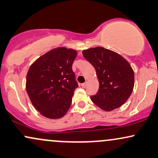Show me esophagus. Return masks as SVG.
<instances>
[{"label":"esophagus","instance_id":"1","mask_svg":"<svg viewBox=\"0 0 158 158\" xmlns=\"http://www.w3.org/2000/svg\"><path fill=\"white\" fill-rule=\"evenodd\" d=\"M86 85H87V83L86 82V83H82V84H81V86H82L83 88H86Z\"/></svg>","mask_w":158,"mask_h":158}]
</instances>
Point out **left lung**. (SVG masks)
<instances>
[{
	"label": "left lung",
	"mask_w": 158,
	"mask_h": 158,
	"mask_svg": "<svg viewBox=\"0 0 158 158\" xmlns=\"http://www.w3.org/2000/svg\"><path fill=\"white\" fill-rule=\"evenodd\" d=\"M83 55L95 69L99 81L97 94L91 96L92 102L108 112L123 105L134 88V72L129 62L103 47L83 50Z\"/></svg>",
	"instance_id": "1"
}]
</instances>
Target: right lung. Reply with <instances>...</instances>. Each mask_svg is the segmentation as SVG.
Here are the masks:
<instances>
[{"mask_svg": "<svg viewBox=\"0 0 158 158\" xmlns=\"http://www.w3.org/2000/svg\"><path fill=\"white\" fill-rule=\"evenodd\" d=\"M77 52L59 47L44 54L31 65L26 88L35 108L42 115L58 119L65 115L78 87L72 64Z\"/></svg>", "mask_w": 158, "mask_h": 158, "instance_id": "obj_1", "label": "right lung"}]
</instances>
